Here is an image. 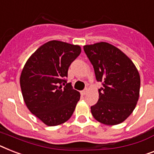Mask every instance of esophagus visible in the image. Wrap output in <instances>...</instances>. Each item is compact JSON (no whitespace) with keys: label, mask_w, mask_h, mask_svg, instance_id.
Segmentation results:
<instances>
[{"label":"esophagus","mask_w":154,"mask_h":154,"mask_svg":"<svg viewBox=\"0 0 154 154\" xmlns=\"http://www.w3.org/2000/svg\"><path fill=\"white\" fill-rule=\"evenodd\" d=\"M87 92H88V88H85V89H84L82 92H81V94L83 95V96H85L87 94Z\"/></svg>","instance_id":"obj_1"}]
</instances>
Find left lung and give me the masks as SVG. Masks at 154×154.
<instances>
[{
	"instance_id": "8db88e82",
	"label": "left lung",
	"mask_w": 154,
	"mask_h": 154,
	"mask_svg": "<svg viewBox=\"0 0 154 154\" xmlns=\"http://www.w3.org/2000/svg\"><path fill=\"white\" fill-rule=\"evenodd\" d=\"M93 66L99 89V100L91 107L92 116L105 125H117L127 119L139 97L140 76L133 62L123 52L107 42L84 46Z\"/></svg>"
}]
</instances>
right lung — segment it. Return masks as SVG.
Masks as SVG:
<instances>
[{
  "mask_svg": "<svg viewBox=\"0 0 154 154\" xmlns=\"http://www.w3.org/2000/svg\"><path fill=\"white\" fill-rule=\"evenodd\" d=\"M81 52L80 46L52 40L37 49L24 65L20 79L23 100L47 126L66 122L79 101L80 92L66 84V78Z\"/></svg>",
  "mask_w": 154,
  "mask_h": 154,
  "instance_id": "obj_1",
  "label": "right lung"
}]
</instances>
